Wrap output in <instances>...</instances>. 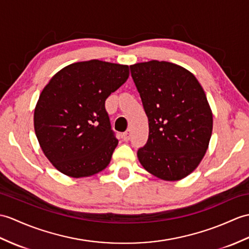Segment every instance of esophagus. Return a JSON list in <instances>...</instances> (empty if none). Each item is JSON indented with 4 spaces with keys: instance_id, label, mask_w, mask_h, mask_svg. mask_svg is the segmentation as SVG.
Masks as SVG:
<instances>
[{
    "instance_id": "1",
    "label": "esophagus",
    "mask_w": 249,
    "mask_h": 249,
    "mask_svg": "<svg viewBox=\"0 0 249 249\" xmlns=\"http://www.w3.org/2000/svg\"><path fill=\"white\" fill-rule=\"evenodd\" d=\"M130 136H131V131H130V129H127L124 134L122 135V138H123V140L124 141H128L129 139H130Z\"/></svg>"
}]
</instances>
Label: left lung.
I'll return each mask as SVG.
<instances>
[{"label": "left lung", "mask_w": 249, "mask_h": 249, "mask_svg": "<svg viewBox=\"0 0 249 249\" xmlns=\"http://www.w3.org/2000/svg\"><path fill=\"white\" fill-rule=\"evenodd\" d=\"M148 119V139L138 149L144 169L163 180L191 174L206 154L212 112L203 87L186 69L152 60L130 66Z\"/></svg>", "instance_id": "1"}]
</instances>
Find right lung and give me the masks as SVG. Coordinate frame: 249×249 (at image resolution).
<instances>
[{
    "label": "right lung",
    "instance_id": "1",
    "mask_svg": "<svg viewBox=\"0 0 249 249\" xmlns=\"http://www.w3.org/2000/svg\"><path fill=\"white\" fill-rule=\"evenodd\" d=\"M128 76V66L93 59L63 68L44 87L34 113L35 132L62 174L91 176L110 162L119 141L105 102Z\"/></svg>",
    "mask_w": 249,
    "mask_h": 249
}]
</instances>
